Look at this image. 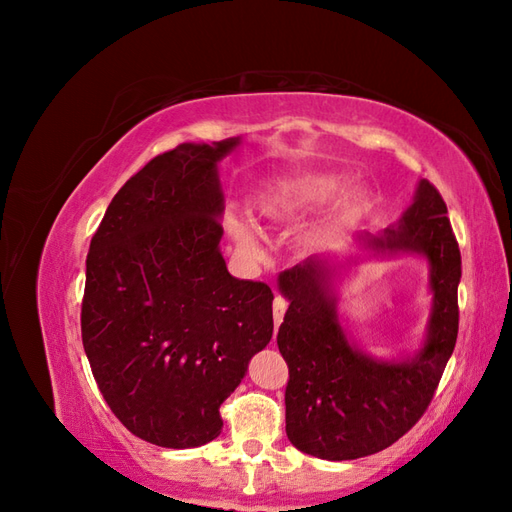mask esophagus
Wrapping results in <instances>:
<instances>
[{
  "label": "esophagus",
  "instance_id": "34e87169",
  "mask_svg": "<svg viewBox=\"0 0 512 512\" xmlns=\"http://www.w3.org/2000/svg\"><path fill=\"white\" fill-rule=\"evenodd\" d=\"M286 307H288L286 299H282V297H275V299H273V320H275V327H280V322L284 320Z\"/></svg>",
  "mask_w": 512,
  "mask_h": 512
}]
</instances>
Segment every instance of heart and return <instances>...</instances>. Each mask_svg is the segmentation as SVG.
I'll use <instances>...</instances> for the list:
<instances>
[{
    "instance_id": "heart-1",
    "label": "heart",
    "mask_w": 512,
    "mask_h": 512,
    "mask_svg": "<svg viewBox=\"0 0 512 512\" xmlns=\"http://www.w3.org/2000/svg\"><path fill=\"white\" fill-rule=\"evenodd\" d=\"M344 179L335 175H316V177H299L290 181H277L258 196V213L269 222H290L301 215L318 211L329 205L339 194L344 192ZM350 213L361 211V198H352L348 203ZM230 237L241 247L243 252L258 256L260 241L254 226L247 220H230L228 222Z\"/></svg>"
}]
</instances>
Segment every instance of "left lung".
<instances>
[{
	"instance_id": "8db88e82",
	"label": "left lung",
	"mask_w": 512,
	"mask_h": 512,
	"mask_svg": "<svg viewBox=\"0 0 512 512\" xmlns=\"http://www.w3.org/2000/svg\"><path fill=\"white\" fill-rule=\"evenodd\" d=\"M440 192L416 183L397 224L356 232L354 252H324L277 277L290 303L277 348L290 369L286 433L294 448L318 459L346 461L384 451L427 410L451 359L459 329L461 254ZM423 257L432 312L422 348L378 357L347 333L338 292L365 259Z\"/></svg>"
}]
</instances>
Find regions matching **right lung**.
Masks as SVG:
<instances>
[{"mask_svg": "<svg viewBox=\"0 0 512 512\" xmlns=\"http://www.w3.org/2000/svg\"><path fill=\"white\" fill-rule=\"evenodd\" d=\"M243 143H183L108 205L87 254L83 346L106 404L134 436L194 448L273 335V292L220 250V162Z\"/></svg>", "mask_w": 512, "mask_h": 512, "instance_id": "add662e5", "label": "right lung"}]
</instances>
